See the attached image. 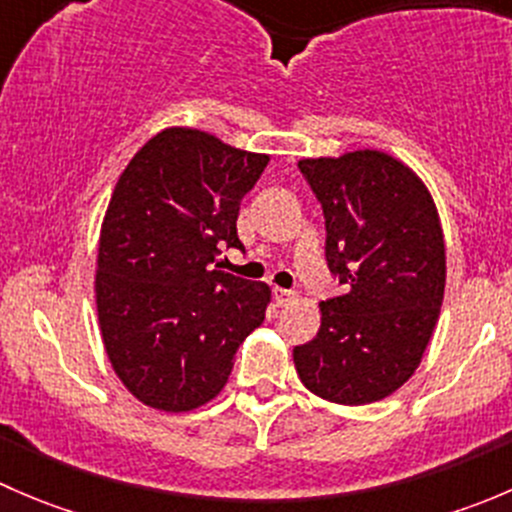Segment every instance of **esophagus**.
Returning <instances> with one entry per match:
<instances>
[{"label":"esophagus","instance_id":"34e87169","mask_svg":"<svg viewBox=\"0 0 512 512\" xmlns=\"http://www.w3.org/2000/svg\"><path fill=\"white\" fill-rule=\"evenodd\" d=\"M294 297H297V294H294L292 289H282V287H275V302L280 304V307H285V304L294 302Z\"/></svg>","mask_w":512,"mask_h":512}]
</instances>
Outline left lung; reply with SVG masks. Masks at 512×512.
<instances>
[{
    "instance_id": "obj_1",
    "label": "left lung",
    "mask_w": 512,
    "mask_h": 512,
    "mask_svg": "<svg viewBox=\"0 0 512 512\" xmlns=\"http://www.w3.org/2000/svg\"><path fill=\"white\" fill-rule=\"evenodd\" d=\"M327 220L329 270L344 294L319 302L294 369L314 396L342 406L386 399L414 376L446 289V242L426 183L384 151L302 158Z\"/></svg>"
}]
</instances>
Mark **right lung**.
<instances>
[{
  "label": "right lung",
  "mask_w": 512,
  "mask_h": 512,
  "mask_svg": "<svg viewBox=\"0 0 512 512\" xmlns=\"http://www.w3.org/2000/svg\"><path fill=\"white\" fill-rule=\"evenodd\" d=\"M270 163L198 128L156 133L123 168L98 235L103 349L141 404L185 414L225 389L237 347L265 322L272 289L218 267L242 247L237 213Z\"/></svg>",
  "instance_id": "add662e5"
}]
</instances>
